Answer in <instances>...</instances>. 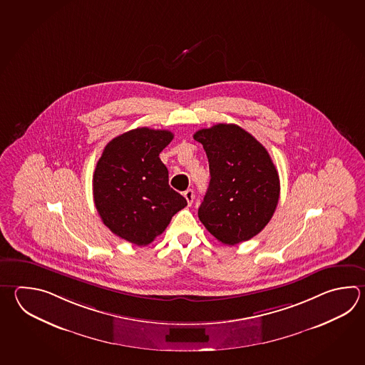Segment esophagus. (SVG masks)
Instances as JSON below:
<instances>
[{
  "mask_svg": "<svg viewBox=\"0 0 365 365\" xmlns=\"http://www.w3.org/2000/svg\"><path fill=\"white\" fill-rule=\"evenodd\" d=\"M183 196L186 197L187 202H188V205H191L192 202H194L195 199V192L194 190H187V191H185V194H183Z\"/></svg>",
  "mask_w": 365,
  "mask_h": 365,
  "instance_id": "esophagus-1",
  "label": "esophagus"
}]
</instances>
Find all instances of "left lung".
Masks as SVG:
<instances>
[{"instance_id": "8db88e82", "label": "left lung", "mask_w": 365, "mask_h": 365, "mask_svg": "<svg viewBox=\"0 0 365 365\" xmlns=\"http://www.w3.org/2000/svg\"><path fill=\"white\" fill-rule=\"evenodd\" d=\"M207 153L208 191L199 208L207 230L234 246L257 235L273 217L279 177L265 147L242 127L218 123L195 133Z\"/></svg>"}]
</instances>
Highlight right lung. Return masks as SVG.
Instances as JSON below:
<instances>
[{
    "instance_id": "right-lung-1",
    "label": "right lung",
    "mask_w": 365,
    "mask_h": 365,
    "mask_svg": "<svg viewBox=\"0 0 365 365\" xmlns=\"http://www.w3.org/2000/svg\"><path fill=\"white\" fill-rule=\"evenodd\" d=\"M173 138L168 130H130L108 143L97 161V212L112 232L136 246L153 242L187 205L169 186V171L158 157Z\"/></svg>"
}]
</instances>
